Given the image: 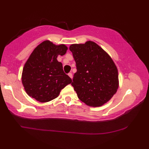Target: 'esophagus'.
Segmentation results:
<instances>
[{"mask_svg":"<svg viewBox=\"0 0 149 149\" xmlns=\"http://www.w3.org/2000/svg\"><path fill=\"white\" fill-rule=\"evenodd\" d=\"M68 75H69V77H70V78H72V73H69V74H68Z\"/></svg>","mask_w":149,"mask_h":149,"instance_id":"1","label":"esophagus"}]
</instances>
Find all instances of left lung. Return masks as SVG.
<instances>
[{
	"label": "left lung",
	"instance_id": "obj_1",
	"mask_svg": "<svg viewBox=\"0 0 149 149\" xmlns=\"http://www.w3.org/2000/svg\"><path fill=\"white\" fill-rule=\"evenodd\" d=\"M70 51L76 64L72 85L77 97L90 107H100L118 89V72L111 57L93 41L73 44Z\"/></svg>",
	"mask_w": 149,
	"mask_h": 149
}]
</instances>
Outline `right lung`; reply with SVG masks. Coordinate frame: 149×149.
Listing matches in <instances>:
<instances>
[{
    "label": "right lung",
    "mask_w": 149,
    "mask_h": 149,
    "mask_svg": "<svg viewBox=\"0 0 149 149\" xmlns=\"http://www.w3.org/2000/svg\"><path fill=\"white\" fill-rule=\"evenodd\" d=\"M67 50L65 45H56L50 41L42 42L33 50L22 75V84L29 97L41 102H49L71 84L72 79L57 60L58 56L64 55Z\"/></svg>",
    "instance_id": "1"
}]
</instances>
